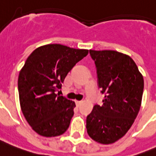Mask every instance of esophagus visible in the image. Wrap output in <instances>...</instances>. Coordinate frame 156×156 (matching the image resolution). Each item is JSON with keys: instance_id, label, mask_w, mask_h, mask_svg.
Here are the masks:
<instances>
[{"instance_id": "obj_1", "label": "esophagus", "mask_w": 156, "mask_h": 156, "mask_svg": "<svg viewBox=\"0 0 156 156\" xmlns=\"http://www.w3.org/2000/svg\"><path fill=\"white\" fill-rule=\"evenodd\" d=\"M75 102H76V104L77 107H79L80 104H81V101H80V100H76Z\"/></svg>"}]
</instances>
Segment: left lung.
I'll return each instance as SVG.
<instances>
[{"instance_id":"1","label":"left lung","mask_w":156,"mask_h":156,"mask_svg":"<svg viewBox=\"0 0 156 156\" xmlns=\"http://www.w3.org/2000/svg\"><path fill=\"white\" fill-rule=\"evenodd\" d=\"M98 84L104 94L103 105L96 104L87 116L88 136L102 144L122 138L133 124L141 106L144 78L129 56L112 50H90Z\"/></svg>"}]
</instances>
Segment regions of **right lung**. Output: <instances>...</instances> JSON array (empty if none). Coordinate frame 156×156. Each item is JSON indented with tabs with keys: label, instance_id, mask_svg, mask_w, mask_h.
<instances>
[{
	"label": "right lung",
	"instance_id": "add662e5",
	"mask_svg": "<svg viewBox=\"0 0 156 156\" xmlns=\"http://www.w3.org/2000/svg\"><path fill=\"white\" fill-rule=\"evenodd\" d=\"M87 53V49L50 44L36 48L27 58L18 76L20 108L40 136H60L69 128L76 104L56 92L68 73Z\"/></svg>",
	"mask_w": 156,
	"mask_h": 156
}]
</instances>
